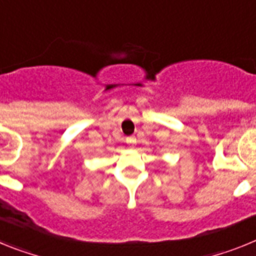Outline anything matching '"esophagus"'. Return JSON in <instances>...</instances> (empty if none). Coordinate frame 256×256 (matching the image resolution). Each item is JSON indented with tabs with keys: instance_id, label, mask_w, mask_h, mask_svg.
Here are the masks:
<instances>
[{
	"instance_id": "esophagus-1",
	"label": "esophagus",
	"mask_w": 256,
	"mask_h": 256,
	"mask_svg": "<svg viewBox=\"0 0 256 256\" xmlns=\"http://www.w3.org/2000/svg\"><path fill=\"white\" fill-rule=\"evenodd\" d=\"M126 142H128L130 144H136V138H134V137H128V138H126Z\"/></svg>"
}]
</instances>
